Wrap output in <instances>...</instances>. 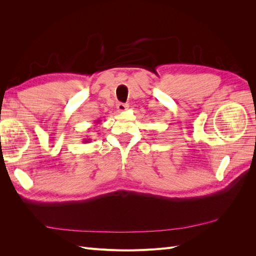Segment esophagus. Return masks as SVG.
I'll return each mask as SVG.
<instances>
[{"instance_id":"1","label":"esophagus","mask_w":256,"mask_h":256,"mask_svg":"<svg viewBox=\"0 0 256 256\" xmlns=\"http://www.w3.org/2000/svg\"><path fill=\"white\" fill-rule=\"evenodd\" d=\"M116 108H118V112H124V111L128 110L129 104H122V102H120V104H118V106H116Z\"/></svg>"}]
</instances>
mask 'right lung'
Returning a JSON list of instances; mask_svg holds the SVG:
<instances>
[{"label": "right lung", "instance_id": "1", "mask_svg": "<svg viewBox=\"0 0 256 256\" xmlns=\"http://www.w3.org/2000/svg\"><path fill=\"white\" fill-rule=\"evenodd\" d=\"M96 122H97V124H98V122H100V120H96ZM90 138H85V140H84V142H85V143H90Z\"/></svg>", "mask_w": 256, "mask_h": 256}]
</instances>
